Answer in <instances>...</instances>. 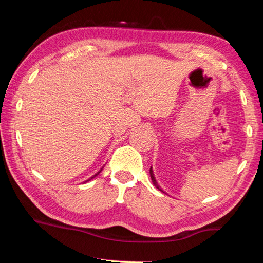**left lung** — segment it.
<instances>
[{"mask_svg": "<svg viewBox=\"0 0 263 263\" xmlns=\"http://www.w3.org/2000/svg\"><path fill=\"white\" fill-rule=\"evenodd\" d=\"M149 175H151V179H152V182H153V184L155 185V188H158L160 191H162V189L160 188V185L158 184V182H157V180H155V177H154V174H153V171H152V167H151V169H149Z\"/></svg>", "mask_w": 263, "mask_h": 263, "instance_id": "8db88e82", "label": "left lung"}]
</instances>
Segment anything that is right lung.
Instances as JSON below:
<instances>
[{
    "mask_svg": "<svg viewBox=\"0 0 263 263\" xmlns=\"http://www.w3.org/2000/svg\"><path fill=\"white\" fill-rule=\"evenodd\" d=\"M99 173H101V171H100V172H99ZM99 173H97V174H99ZM97 174H95V175H97ZM95 175H94V176H95Z\"/></svg>",
    "mask_w": 263,
    "mask_h": 263,
    "instance_id": "right-lung-1",
    "label": "right lung"
}]
</instances>
